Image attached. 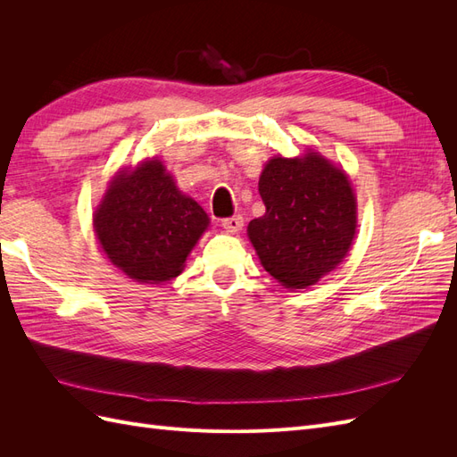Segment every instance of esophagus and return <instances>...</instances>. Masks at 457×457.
<instances>
[{"instance_id":"obj_1","label":"esophagus","mask_w":457,"mask_h":457,"mask_svg":"<svg viewBox=\"0 0 457 457\" xmlns=\"http://www.w3.org/2000/svg\"><path fill=\"white\" fill-rule=\"evenodd\" d=\"M220 225H223V228H225L227 232L237 234V232H240V230H242V227H244V219H242L240 215L227 217V219L220 220Z\"/></svg>"}]
</instances>
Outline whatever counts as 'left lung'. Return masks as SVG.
<instances>
[{
  "instance_id": "8db88e82",
  "label": "left lung",
  "mask_w": 457,
  "mask_h": 457,
  "mask_svg": "<svg viewBox=\"0 0 457 457\" xmlns=\"http://www.w3.org/2000/svg\"><path fill=\"white\" fill-rule=\"evenodd\" d=\"M267 212L247 227L261 265L284 287L303 289L334 270L356 230V198L343 170L318 152L269 160L259 179Z\"/></svg>"
}]
</instances>
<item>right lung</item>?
I'll list each match as a JSON object with an SVG mask.
<instances>
[{"mask_svg": "<svg viewBox=\"0 0 457 457\" xmlns=\"http://www.w3.org/2000/svg\"><path fill=\"white\" fill-rule=\"evenodd\" d=\"M93 225L112 265L137 282L158 284L181 274L210 219L160 160H150L110 183Z\"/></svg>", "mask_w": 457, "mask_h": 457, "instance_id": "right-lung-1", "label": "right lung"}]
</instances>
